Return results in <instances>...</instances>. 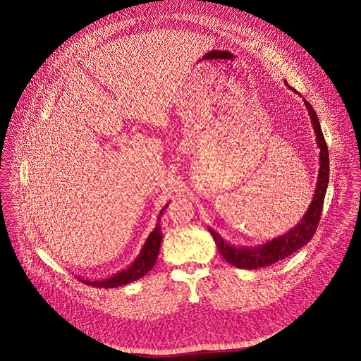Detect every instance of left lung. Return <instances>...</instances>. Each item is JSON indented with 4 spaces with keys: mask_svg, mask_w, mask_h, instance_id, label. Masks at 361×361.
I'll list each match as a JSON object with an SVG mask.
<instances>
[{
    "mask_svg": "<svg viewBox=\"0 0 361 361\" xmlns=\"http://www.w3.org/2000/svg\"><path fill=\"white\" fill-rule=\"evenodd\" d=\"M288 86V83L285 82ZM293 93L299 94L295 89L288 86ZM303 104L307 110L314 135H316V145L319 148V172H317V180H316V189L313 192L312 202L305 212L300 221H298L296 226H293L289 231H286L282 235H278L272 240H268L262 244L257 245H235L226 241L217 231H214L212 227H207L221 257L230 262L231 265L237 268H245V269H257L262 267H268L274 262H278L279 259H283L285 257L290 255L292 252L302 248L305 244L310 241L313 237L316 227L319 224V219L322 214L323 200L329 183V151L327 145L324 142V137L319 124V118L313 110V107L305 100Z\"/></svg>",
    "mask_w": 361,
    "mask_h": 361,
    "instance_id": "8db88e82",
    "label": "left lung"
}]
</instances>
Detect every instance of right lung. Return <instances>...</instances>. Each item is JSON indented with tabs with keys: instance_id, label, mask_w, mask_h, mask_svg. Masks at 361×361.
Instances as JSON below:
<instances>
[{
	"instance_id": "add662e5",
	"label": "right lung",
	"mask_w": 361,
	"mask_h": 361,
	"mask_svg": "<svg viewBox=\"0 0 361 361\" xmlns=\"http://www.w3.org/2000/svg\"><path fill=\"white\" fill-rule=\"evenodd\" d=\"M168 204L169 203H166L162 207V210L159 212L155 228L148 235V238L144 243V245H142L140 254L137 255V258L127 268L110 275L109 278L89 279V278L79 276V279L83 283L92 285L94 288H117V286L134 282V281L142 278L145 274H148V271H151L154 268V265L157 262V258H158V254H159V247H161V243H162V231H161L159 220L162 217V213L166 210Z\"/></svg>"
}]
</instances>
